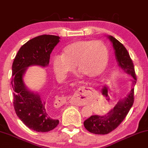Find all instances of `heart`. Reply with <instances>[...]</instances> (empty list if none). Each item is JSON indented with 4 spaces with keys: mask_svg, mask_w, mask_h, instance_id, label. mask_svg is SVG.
Returning <instances> with one entry per match:
<instances>
[{
    "mask_svg": "<svg viewBox=\"0 0 148 148\" xmlns=\"http://www.w3.org/2000/svg\"><path fill=\"white\" fill-rule=\"evenodd\" d=\"M108 63V51L106 45L95 40H77L67 45L62 56L53 59V70L60 78L65 77L73 71L76 66L77 72L88 77L100 75Z\"/></svg>",
    "mask_w": 148,
    "mask_h": 148,
    "instance_id": "obj_1",
    "label": "heart"
}]
</instances>
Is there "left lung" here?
Segmentation results:
<instances>
[{
  "label": "left lung",
  "instance_id": "8db88e82",
  "mask_svg": "<svg viewBox=\"0 0 148 148\" xmlns=\"http://www.w3.org/2000/svg\"><path fill=\"white\" fill-rule=\"evenodd\" d=\"M108 38L111 41L115 50V54L118 65L126 73L132 77V86L127 97L120 100L113 109L106 115H92L84 121V126L87 130L93 134L106 135L112 132L120 125L130 111L134 103V86L136 84L137 77L135 72L132 60L124 45L116 38L109 36Z\"/></svg>",
  "mask_w": 148,
  "mask_h": 148
}]
</instances>
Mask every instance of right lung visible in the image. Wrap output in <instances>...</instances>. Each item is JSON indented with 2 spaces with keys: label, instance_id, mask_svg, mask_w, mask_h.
Wrapping results in <instances>:
<instances>
[{
  "label": "right lung",
  "instance_id": "add662e5",
  "mask_svg": "<svg viewBox=\"0 0 148 148\" xmlns=\"http://www.w3.org/2000/svg\"><path fill=\"white\" fill-rule=\"evenodd\" d=\"M59 41V36L52 35H42L28 40L19 49L12 65L11 85L14 90L15 111L27 127L36 132L53 130L59 124V120L48 110L40 95L25 87L23 75L29 66H48L51 52Z\"/></svg>",
  "mask_w": 148,
  "mask_h": 148
}]
</instances>
